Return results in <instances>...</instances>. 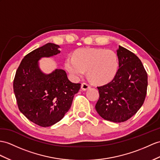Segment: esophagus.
<instances>
[{
    "instance_id": "34e87169",
    "label": "esophagus",
    "mask_w": 160,
    "mask_h": 160,
    "mask_svg": "<svg viewBox=\"0 0 160 160\" xmlns=\"http://www.w3.org/2000/svg\"><path fill=\"white\" fill-rule=\"evenodd\" d=\"M89 88H90V85H88V83H83L82 84H81V89H82V90L85 91V90H87V89H89Z\"/></svg>"
}]
</instances>
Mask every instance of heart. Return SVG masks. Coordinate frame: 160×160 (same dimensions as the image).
Wrapping results in <instances>:
<instances>
[{
    "mask_svg": "<svg viewBox=\"0 0 160 160\" xmlns=\"http://www.w3.org/2000/svg\"><path fill=\"white\" fill-rule=\"evenodd\" d=\"M118 67V56L109 49H81L66 60V68L72 76L82 77L88 71L89 79L96 84L106 83L112 80Z\"/></svg>",
    "mask_w": 160,
    "mask_h": 160,
    "instance_id": "b5f03b06",
    "label": "heart"
}]
</instances>
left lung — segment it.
Segmentation results:
<instances>
[{
  "label": "left lung",
  "mask_w": 160,
  "mask_h": 160,
  "mask_svg": "<svg viewBox=\"0 0 160 160\" xmlns=\"http://www.w3.org/2000/svg\"><path fill=\"white\" fill-rule=\"evenodd\" d=\"M119 68L111 82L97 87L99 99L96 110L105 120L120 123L135 115L145 101L147 74L141 60L119 45L117 49Z\"/></svg>",
  "instance_id": "left-lung-1"
}]
</instances>
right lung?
<instances>
[{
    "instance_id": "obj_1",
    "label": "right lung",
    "mask_w": 160,
    "mask_h": 160,
    "mask_svg": "<svg viewBox=\"0 0 160 160\" xmlns=\"http://www.w3.org/2000/svg\"><path fill=\"white\" fill-rule=\"evenodd\" d=\"M60 48L48 42L27 54L14 78L13 91L19 111L41 127L51 126L63 118L81 88L80 83L69 81L64 70L45 74L40 69L41 58L60 53Z\"/></svg>"
}]
</instances>
